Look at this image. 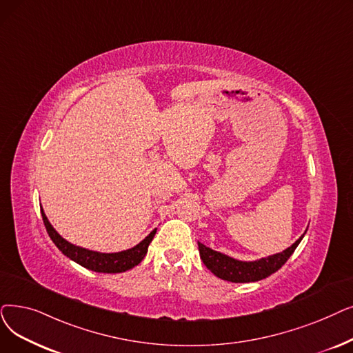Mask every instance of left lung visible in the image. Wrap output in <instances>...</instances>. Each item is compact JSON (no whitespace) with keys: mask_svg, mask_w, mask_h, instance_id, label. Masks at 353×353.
<instances>
[{"mask_svg":"<svg viewBox=\"0 0 353 353\" xmlns=\"http://www.w3.org/2000/svg\"><path fill=\"white\" fill-rule=\"evenodd\" d=\"M304 234L283 252L255 259V261H241V259L232 258L219 251H214L201 242H197V245L199 254H201L203 264L208 267V270H210L216 275V277L231 283H252L264 280L275 271H279L291 256V254H293L294 250L299 247Z\"/></svg>","mask_w":353,"mask_h":353,"instance_id":"1","label":"left lung"}]
</instances>
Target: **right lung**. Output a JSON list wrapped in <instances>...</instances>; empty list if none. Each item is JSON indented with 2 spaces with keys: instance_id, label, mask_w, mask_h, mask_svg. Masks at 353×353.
Here are the masks:
<instances>
[{
  "instance_id": "obj_1",
  "label": "right lung",
  "mask_w": 353,
  "mask_h": 353,
  "mask_svg": "<svg viewBox=\"0 0 353 353\" xmlns=\"http://www.w3.org/2000/svg\"><path fill=\"white\" fill-rule=\"evenodd\" d=\"M41 216L46 226V231H48L50 239L54 242L56 247L76 264L97 272L117 274V272L128 271L135 265H139L148 251L150 242L152 241V238H154L157 232V228L152 229V231L140 243H137L135 247L130 250L119 251V252H99V251H92V250L78 247V245H73L69 241H66L63 236H60L56 229L53 228V225L49 222L48 216H46L43 208H41Z\"/></svg>"
}]
</instances>
